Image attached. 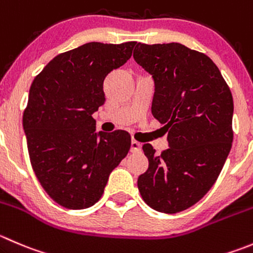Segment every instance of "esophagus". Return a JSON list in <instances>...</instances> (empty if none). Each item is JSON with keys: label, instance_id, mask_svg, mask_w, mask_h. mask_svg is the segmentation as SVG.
I'll return each mask as SVG.
<instances>
[{"label": "esophagus", "instance_id": "34e87169", "mask_svg": "<svg viewBox=\"0 0 253 253\" xmlns=\"http://www.w3.org/2000/svg\"><path fill=\"white\" fill-rule=\"evenodd\" d=\"M141 147H142V144L139 143L138 141H136V139H132V142H131V152H132V153H137V152L141 151Z\"/></svg>", "mask_w": 253, "mask_h": 253}]
</instances>
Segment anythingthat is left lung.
Segmentation results:
<instances>
[{
  "label": "left lung",
  "instance_id": "8db88e82",
  "mask_svg": "<svg viewBox=\"0 0 253 253\" xmlns=\"http://www.w3.org/2000/svg\"><path fill=\"white\" fill-rule=\"evenodd\" d=\"M137 64L154 80L152 114L168 131L169 148L156 154L137 180L142 199L164 214L197 204L216 181L234 139V100L219 68L179 43L137 44Z\"/></svg>",
  "mask_w": 253,
  "mask_h": 253
}]
</instances>
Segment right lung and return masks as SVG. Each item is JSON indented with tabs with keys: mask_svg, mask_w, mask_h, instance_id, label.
Masks as SVG:
<instances>
[{
	"mask_svg": "<svg viewBox=\"0 0 253 253\" xmlns=\"http://www.w3.org/2000/svg\"><path fill=\"white\" fill-rule=\"evenodd\" d=\"M137 42H91L51 59L34 78L23 112L32 168L46 194L67 209L92 207L127 156L128 132H95L104 80L132 55Z\"/></svg>",
	"mask_w": 253,
	"mask_h": 253,
	"instance_id": "add662e5",
	"label": "right lung"
}]
</instances>
